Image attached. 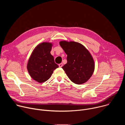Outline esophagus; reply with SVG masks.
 I'll list each match as a JSON object with an SVG mask.
<instances>
[{"label": "esophagus", "instance_id": "obj_1", "mask_svg": "<svg viewBox=\"0 0 125 125\" xmlns=\"http://www.w3.org/2000/svg\"><path fill=\"white\" fill-rule=\"evenodd\" d=\"M63 65L62 63H60V64H59V66L60 67H62L63 66Z\"/></svg>", "mask_w": 125, "mask_h": 125}]
</instances>
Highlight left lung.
Masks as SVG:
<instances>
[{
  "label": "left lung",
  "mask_w": 125,
  "mask_h": 125,
  "mask_svg": "<svg viewBox=\"0 0 125 125\" xmlns=\"http://www.w3.org/2000/svg\"><path fill=\"white\" fill-rule=\"evenodd\" d=\"M59 44L67 55V63L62 68L74 83L81 84L93 75L94 62L88 50L80 43L61 41Z\"/></svg>",
  "instance_id": "1"
}]
</instances>
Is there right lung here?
Returning a JSON list of instances; mask_svg holds the SVG:
<instances>
[{
  "mask_svg": "<svg viewBox=\"0 0 125 125\" xmlns=\"http://www.w3.org/2000/svg\"><path fill=\"white\" fill-rule=\"evenodd\" d=\"M53 44L43 42L34 48L27 64V70L32 79L40 83L48 80L53 71L58 68L50 54Z\"/></svg>",
  "mask_w": 125,
  "mask_h": 125,
  "instance_id": "1",
  "label": "right lung"
}]
</instances>
